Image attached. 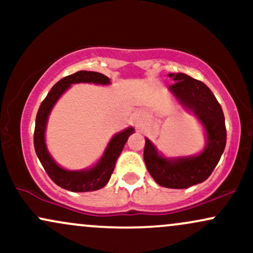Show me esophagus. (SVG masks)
Returning <instances> with one entry per match:
<instances>
[{
	"label": "esophagus",
	"instance_id": "obj_1",
	"mask_svg": "<svg viewBox=\"0 0 253 253\" xmlns=\"http://www.w3.org/2000/svg\"><path fill=\"white\" fill-rule=\"evenodd\" d=\"M144 120V115L141 114V113H134V114L132 115V123L134 126H140L141 123H143Z\"/></svg>",
	"mask_w": 253,
	"mask_h": 253
}]
</instances>
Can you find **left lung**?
<instances>
[{"mask_svg":"<svg viewBox=\"0 0 253 253\" xmlns=\"http://www.w3.org/2000/svg\"><path fill=\"white\" fill-rule=\"evenodd\" d=\"M173 84L170 91L183 106L195 113L207 133V146L201 155L188 158L167 159L159 156L146 139L144 161L147 170L159 185L172 189H185L211 176L219 163L226 146L225 117L220 103L211 89L201 81L185 74H170Z\"/></svg>","mask_w":253,"mask_h":253,"instance_id":"obj_1","label":"left lung"}]
</instances>
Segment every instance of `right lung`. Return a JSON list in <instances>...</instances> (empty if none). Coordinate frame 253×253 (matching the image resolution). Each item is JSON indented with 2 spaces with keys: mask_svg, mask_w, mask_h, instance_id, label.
I'll return each mask as SVG.
<instances>
[{
  "mask_svg": "<svg viewBox=\"0 0 253 253\" xmlns=\"http://www.w3.org/2000/svg\"><path fill=\"white\" fill-rule=\"evenodd\" d=\"M81 82L108 84L109 78L102 74L94 71H78L76 74L62 78L59 82H57L52 86L47 96L40 104L39 110L37 113L36 128H34V149H36L38 158H39L46 173L60 188L66 190L77 191V193L98 190L108 183L110 176L114 171L117 159L120 156L128 136L133 133V128L130 127V128L125 129L124 132H120L119 134L113 136L101 161L91 169L84 171H69L58 167L54 163L53 159L51 158V156L48 155L47 150H46V121H47L52 107L57 102L60 95L71 84Z\"/></svg>",
  "mask_w": 253,
  "mask_h": 253,
  "instance_id": "right-lung-1",
  "label": "right lung"
}]
</instances>
